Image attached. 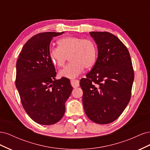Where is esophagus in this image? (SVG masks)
Instances as JSON below:
<instances>
[{"label": "esophagus", "instance_id": "esophagus-1", "mask_svg": "<svg viewBox=\"0 0 150 150\" xmlns=\"http://www.w3.org/2000/svg\"><path fill=\"white\" fill-rule=\"evenodd\" d=\"M71 84L74 88H76L79 86V81L78 79H72L71 80Z\"/></svg>", "mask_w": 150, "mask_h": 150}]
</instances>
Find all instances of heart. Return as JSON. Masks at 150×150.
Instances as JSON below:
<instances>
[{
  "label": "heart",
  "instance_id": "heart-1",
  "mask_svg": "<svg viewBox=\"0 0 150 150\" xmlns=\"http://www.w3.org/2000/svg\"><path fill=\"white\" fill-rule=\"evenodd\" d=\"M58 47L49 50V55L52 64L58 67L65 64L69 57L71 62L61 69L59 75L62 78L73 79L84 69L91 67L96 61L98 50L92 39L76 36H65L57 40Z\"/></svg>",
  "mask_w": 150,
  "mask_h": 150
}]
</instances>
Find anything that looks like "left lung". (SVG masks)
Here are the masks:
<instances>
[{"label":"left lung","instance_id":"8db88e82","mask_svg":"<svg viewBox=\"0 0 150 150\" xmlns=\"http://www.w3.org/2000/svg\"><path fill=\"white\" fill-rule=\"evenodd\" d=\"M98 55L91 71L80 80L84 111L98 124H109L122 114L129 102L134 71L128 49L108 32H91Z\"/></svg>","mask_w":150,"mask_h":150}]
</instances>
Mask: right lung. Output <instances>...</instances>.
<instances>
[{
  "mask_svg": "<svg viewBox=\"0 0 150 150\" xmlns=\"http://www.w3.org/2000/svg\"><path fill=\"white\" fill-rule=\"evenodd\" d=\"M63 33L35 35L24 44L17 61L16 86L22 106L40 125H51L61 120L72 90L69 79H56L55 67L49 55L52 38Z\"/></svg>",
  "mask_w": 150,
  "mask_h": 150,
  "instance_id": "obj_1",
  "label": "right lung"
}]
</instances>
